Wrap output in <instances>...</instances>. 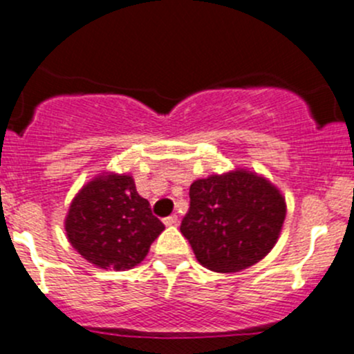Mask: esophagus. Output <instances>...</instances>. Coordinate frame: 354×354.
<instances>
[{"mask_svg": "<svg viewBox=\"0 0 354 354\" xmlns=\"http://www.w3.org/2000/svg\"><path fill=\"white\" fill-rule=\"evenodd\" d=\"M165 225H168V227H173V225H178V216L176 215H169V216H166L165 220Z\"/></svg>", "mask_w": 354, "mask_h": 354, "instance_id": "esophagus-1", "label": "esophagus"}]
</instances>
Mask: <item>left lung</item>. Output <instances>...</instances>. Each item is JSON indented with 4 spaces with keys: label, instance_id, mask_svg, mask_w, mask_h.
<instances>
[{
    "label": "left lung",
    "instance_id": "left-lung-1",
    "mask_svg": "<svg viewBox=\"0 0 354 354\" xmlns=\"http://www.w3.org/2000/svg\"><path fill=\"white\" fill-rule=\"evenodd\" d=\"M286 201L263 178L236 169L189 186L181 221L198 262L215 272H239L266 257L277 242Z\"/></svg>",
    "mask_w": 354,
    "mask_h": 354
}]
</instances>
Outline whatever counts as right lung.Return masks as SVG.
<instances>
[{
	"instance_id": "1",
	"label": "right lung",
	"mask_w": 354,
	"mask_h": 354,
	"mask_svg": "<svg viewBox=\"0 0 354 354\" xmlns=\"http://www.w3.org/2000/svg\"><path fill=\"white\" fill-rule=\"evenodd\" d=\"M65 230L72 247L102 269L126 270L146 257L165 225L127 174L99 176L70 205Z\"/></svg>"
}]
</instances>
